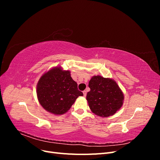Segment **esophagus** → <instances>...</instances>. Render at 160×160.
I'll list each match as a JSON object with an SVG mask.
<instances>
[{"instance_id": "obj_1", "label": "esophagus", "mask_w": 160, "mask_h": 160, "mask_svg": "<svg viewBox=\"0 0 160 160\" xmlns=\"http://www.w3.org/2000/svg\"><path fill=\"white\" fill-rule=\"evenodd\" d=\"M83 95H84V97H85V96L87 95V91H86L85 90H84V91H83Z\"/></svg>"}]
</instances>
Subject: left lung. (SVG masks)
Here are the masks:
<instances>
[{
	"label": "left lung",
	"mask_w": 160,
	"mask_h": 160,
	"mask_svg": "<svg viewBox=\"0 0 160 160\" xmlns=\"http://www.w3.org/2000/svg\"><path fill=\"white\" fill-rule=\"evenodd\" d=\"M89 88L91 90L86 98L90 109L95 115L109 117L123 105V93L113 79L93 76L89 82Z\"/></svg>",
	"instance_id": "1"
}]
</instances>
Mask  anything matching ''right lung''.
Returning <instances> with one entry per match:
<instances>
[{
	"label": "right lung",
	"instance_id": "right-lung-1",
	"mask_svg": "<svg viewBox=\"0 0 160 160\" xmlns=\"http://www.w3.org/2000/svg\"><path fill=\"white\" fill-rule=\"evenodd\" d=\"M37 95L42 107L55 115L65 113L77 98L83 95L71 78L70 71L62 70L61 67H53L41 77Z\"/></svg>",
	"mask_w": 160,
	"mask_h": 160
}]
</instances>
